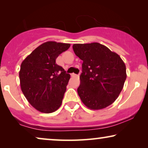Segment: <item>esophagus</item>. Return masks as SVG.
Wrapping results in <instances>:
<instances>
[{
  "label": "esophagus",
  "instance_id": "34e87169",
  "mask_svg": "<svg viewBox=\"0 0 148 148\" xmlns=\"http://www.w3.org/2000/svg\"><path fill=\"white\" fill-rule=\"evenodd\" d=\"M71 76L73 77H78L79 75H76L75 73H71Z\"/></svg>",
  "mask_w": 148,
  "mask_h": 148
}]
</instances>
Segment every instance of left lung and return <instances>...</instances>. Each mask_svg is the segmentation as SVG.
I'll use <instances>...</instances> for the list:
<instances>
[{
  "instance_id": "obj_1",
  "label": "left lung",
  "mask_w": 148,
  "mask_h": 148,
  "mask_svg": "<svg viewBox=\"0 0 148 148\" xmlns=\"http://www.w3.org/2000/svg\"><path fill=\"white\" fill-rule=\"evenodd\" d=\"M73 49L83 60L77 93L82 102L92 110L112 104L123 88L126 66L120 56L98 42L75 44Z\"/></svg>"
}]
</instances>
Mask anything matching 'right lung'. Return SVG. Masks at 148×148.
Listing matches in <instances>:
<instances>
[{
  "instance_id": "add662e5",
  "label": "right lung",
  "mask_w": 148,
  "mask_h": 148,
  "mask_svg": "<svg viewBox=\"0 0 148 148\" xmlns=\"http://www.w3.org/2000/svg\"><path fill=\"white\" fill-rule=\"evenodd\" d=\"M70 46L44 42L22 62L19 73L21 91L29 104L40 112H53L62 104L70 75L56 63V59Z\"/></svg>"
}]
</instances>
